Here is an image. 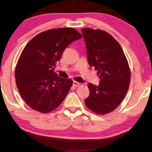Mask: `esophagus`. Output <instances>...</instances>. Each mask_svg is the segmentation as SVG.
I'll use <instances>...</instances> for the list:
<instances>
[{
	"mask_svg": "<svg viewBox=\"0 0 152 152\" xmlns=\"http://www.w3.org/2000/svg\"><path fill=\"white\" fill-rule=\"evenodd\" d=\"M72 86H75V87L80 86V83H79V82H75V81H74L73 84H72Z\"/></svg>",
	"mask_w": 152,
	"mask_h": 152,
	"instance_id": "34e87169",
	"label": "esophagus"
}]
</instances>
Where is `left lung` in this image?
I'll return each instance as SVG.
<instances>
[{
    "label": "left lung",
    "instance_id": "left-lung-1",
    "mask_svg": "<svg viewBox=\"0 0 152 152\" xmlns=\"http://www.w3.org/2000/svg\"><path fill=\"white\" fill-rule=\"evenodd\" d=\"M91 67L97 70L98 86L88 84L90 95L85 99L94 113L104 115L113 111L127 93L131 73L122 49L115 39L105 31L82 30Z\"/></svg>",
    "mask_w": 152,
    "mask_h": 152
}]
</instances>
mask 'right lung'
Masks as SVG:
<instances>
[{"label": "right lung", "instance_id": "add662e5", "mask_svg": "<svg viewBox=\"0 0 152 152\" xmlns=\"http://www.w3.org/2000/svg\"><path fill=\"white\" fill-rule=\"evenodd\" d=\"M82 37L73 28L53 29L37 34L25 47L15 78L22 98L32 109L49 113L65 99L72 80L59 77L54 70L66 47Z\"/></svg>", "mask_w": 152, "mask_h": 152}]
</instances>
